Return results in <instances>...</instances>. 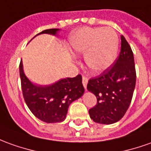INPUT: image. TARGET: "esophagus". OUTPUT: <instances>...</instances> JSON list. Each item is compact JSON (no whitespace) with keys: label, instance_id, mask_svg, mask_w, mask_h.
I'll list each match as a JSON object with an SVG mask.
<instances>
[{"label":"esophagus","instance_id":"34e87169","mask_svg":"<svg viewBox=\"0 0 151 151\" xmlns=\"http://www.w3.org/2000/svg\"><path fill=\"white\" fill-rule=\"evenodd\" d=\"M82 83H83V86L85 87V89H86L87 88V84H88V78L86 76H83L82 77Z\"/></svg>","mask_w":151,"mask_h":151}]
</instances>
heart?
Segmentation results:
<instances>
[{
  "label": "heart",
  "instance_id": "1",
  "mask_svg": "<svg viewBox=\"0 0 151 151\" xmlns=\"http://www.w3.org/2000/svg\"><path fill=\"white\" fill-rule=\"evenodd\" d=\"M70 51L76 55L85 53V62L93 72L109 69L117 58L118 37L112 29L81 28L69 38Z\"/></svg>",
  "mask_w": 151,
  "mask_h": 151
}]
</instances>
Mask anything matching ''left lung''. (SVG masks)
I'll list each match as a JSON object with an SVG mask.
<instances>
[{
  "label": "left lung",
  "mask_w": 151,
  "mask_h": 151,
  "mask_svg": "<svg viewBox=\"0 0 151 151\" xmlns=\"http://www.w3.org/2000/svg\"><path fill=\"white\" fill-rule=\"evenodd\" d=\"M136 79L132 50L122 35L121 52L116 63L88 82L87 89L97 98V104L89 110L90 118L108 125L119 121L129 108Z\"/></svg>",
  "instance_id": "1"
}]
</instances>
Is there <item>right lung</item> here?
<instances>
[{
  "instance_id": "1",
  "label": "right lung",
  "mask_w": 151,
  "mask_h": 151,
  "mask_svg": "<svg viewBox=\"0 0 151 151\" xmlns=\"http://www.w3.org/2000/svg\"><path fill=\"white\" fill-rule=\"evenodd\" d=\"M58 31V29H50L37 35H57ZM19 76L23 96L28 108L35 117L47 123L64 121L70 104L81 97L85 92L81 75L73 78L62 79L50 86H37L26 77L23 63L20 62Z\"/></svg>"
}]
</instances>
